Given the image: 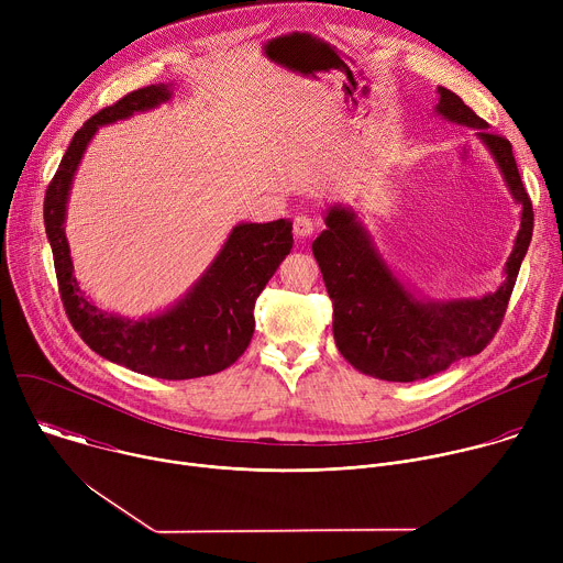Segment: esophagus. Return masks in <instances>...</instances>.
<instances>
[{"instance_id": "1", "label": "esophagus", "mask_w": 563, "mask_h": 563, "mask_svg": "<svg viewBox=\"0 0 563 563\" xmlns=\"http://www.w3.org/2000/svg\"><path fill=\"white\" fill-rule=\"evenodd\" d=\"M311 231H313V220L309 216L300 213L294 218V233L298 238H307V235H311Z\"/></svg>"}]
</instances>
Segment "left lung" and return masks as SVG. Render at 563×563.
I'll return each mask as SVG.
<instances>
[{
    "label": "left lung",
    "instance_id": "1",
    "mask_svg": "<svg viewBox=\"0 0 563 563\" xmlns=\"http://www.w3.org/2000/svg\"><path fill=\"white\" fill-rule=\"evenodd\" d=\"M437 113L476 129L512 198L521 205V227L506 263V280L497 291L434 302L417 298L389 272L350 207H330L328 229L313 240L311 252L332 298L334 341L350 365L383 380L428 378L484 350L501 328L532 238V202L521 183L512 144L504 135L490 133L488 122L450 89L439 87Z\"/></svg>",
    "mask_w": 563,
    "mask_h": 563
}]
</instances>
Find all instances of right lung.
Here are the masks:
<instances>
[{
  "label": "right lung",
  "mask_w": 563,
  "mask_h": 563,
  "mask_svg": "<svg viewBox=\"0 0 563 563\" xmlns=\"http://www.w3.org/2000/svg\"><path fill=\"white\" fill-rule=\"evenodd\" d=\"M169 85L137 89L77 129L44 196V227L53 250L59 296L73 330L96 354L137 374L167 380L209 376L233 365L254 336L256 298L291 252V220L235 224L200 280L174 307L131 320L98 309L79 289L64 233L66 200L98 126L155 109Z\"/></svg>",
  "instance_id": "1"
}]
</instances>
